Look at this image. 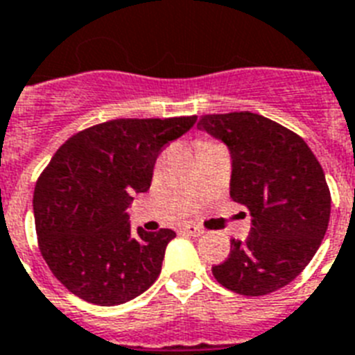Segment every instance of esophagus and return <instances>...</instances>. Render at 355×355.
I'll list each match as a JSON object with an SVG mask.
<instances>
[{
	"label": "esophagus",
	"mask_w": 355,
	"mask_h": 355,
	"mask_svg": "<svg viewBox=\"0 0 355 355\" xmlns=\"http://www.w3.org/2000/svg\"><path fill=\"white\" fill-rule=\"evenodd\" d=\"M182 232L187 233V235H191V237H200L204 233L202 227L195 226V224H186V226L182 227Z\"/></svg>",
	"instance_id": "obj_1"
}]
</instances>
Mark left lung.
I'll return each instance as SVG.
<instances>
[{
  "instance_id": "1",
  "label": "left lung",
  "mask_w": 355,
  "mask_h": 355,
  "mask_svg": "<svg viewBox=\"0 0 355 355\" xmlns=\"http://www.w3.org/2000/svg\"><path fill=\"white\" fill-rule=\"evenodd\" d=\"M226 144L232 157L230 197L252 215L246 241H232L211 268L224 288L248 297L286 286L321 246L330 220V191L306 142L250 111L206 114L197 125Z\"/></svg>"
}]
</instances>
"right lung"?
I'll return each instance as SVG.
<instances>
[{
	"instance_id": "obj_1",
	"label": "right lung",
	"mask_w": 355,
	"mask_h": 355,
	"mask_svg": "<svg viewBox=\"0 0 355 355\" xmlns=\"http://www.w3.org/2000/svg\"><path fill=\"white\" fill-rule=\"evenodd\" d=\"M197 116L120 118L76 132L34 189L37 244L54 277L80 299L114 306L157 281L173 230L131 232L128 207L151 186L166 144Z\"/></svg>"
}]
</instances>
